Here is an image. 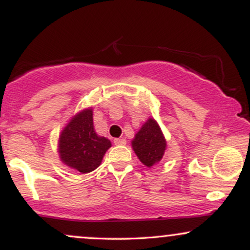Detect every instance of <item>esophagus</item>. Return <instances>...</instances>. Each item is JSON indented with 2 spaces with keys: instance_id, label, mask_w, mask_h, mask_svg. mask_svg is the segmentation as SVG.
Listing matches in <instances>:
<instances>
[{
  "instance_id": "esophagus-1",
  "label": "esophagus",
  "mask_w": 250,
  "mask_h": 250,
  "mask_svg": "<svg viewBox=\"0 0 250 250\" xmlns=\"http://www.w3.org/2000/svg\"><path fill=\"white\" fill-rule=\"evenodd\" d=\"M114 143H115L116 146H125V143H127V140H125V139H115V140H114Z\"/></svg>"
}]
</instances>
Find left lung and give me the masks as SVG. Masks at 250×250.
I'll return each instance as SVG.
<instances>
[{"label":"left lung","instance_id":"obj_1","mask_svg":"<svg viewBox=\"0 0 250 250\" xmlns=\"http://www.w3.org/2000/svg\"><path fill=\"white\" fill-rule=\"evenodd\" d=\"M131 147L140 161L149 168L161 161L167 148V141L154 119L149 117L145 122L131 141Z\"/></svg>","mask_w":250,"mask_h":250}]
</instances>
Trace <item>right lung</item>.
<instances>
[{"label":"right lung","instance_id":"right-lung-1","mask_svg":"<svg viewBox=\"0 0 250 250\" xmlns=\"http://www.w3.org/2000/svg\"><path fill=\"white\" fill-rule=\"evenodd\" d=\"M111 143L96 134L93 123V109L77 113L63 128L59 139V155L68 167L85 174L101 165Z\"/></svg>","mask_w":250,"mask_h":250}]
</instances>
